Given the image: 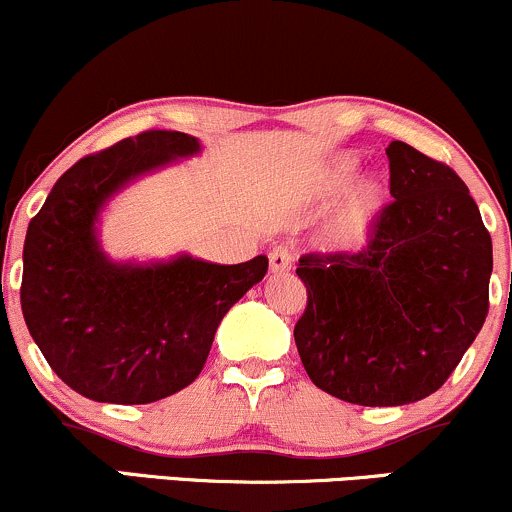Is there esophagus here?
<instances>
[{
	"instance_id": "1",
	"label": "esophagus",
	"mask_w": 512,
	"mask_h": 512,
	"mask_svg": "<svg viewBox=\"0 0 512 512\" xmlns=\"http://www.w3.org/2000/svg\"><path fill=\"white\" fill-rule=\"evenodd\" d=\"M292 261L294 258H292L290 249H285V246H275L268 256L270 273H287V270L292 268Z\"/></svg>"
}]
</instances>
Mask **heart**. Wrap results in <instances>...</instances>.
Wrapping results in <instances>:
<instances>
[{
  "label": "heart",
  "instance_id": "heart-1",
  "mask_svg": "<svg viewBox=\"0 0 512 512\" xmlns=\"http://www.w3.org/2000/svg\"><path fill=\"white\" fill-rule=\"evenodd\" d=\"M357 167L359 160L354 155H338L335 160H330L309 186L311 201L321 203V206L333 203L350 186ZM386 201L388 184L378 174H369L362 182L354 184V189L345 196V201L335 210L333 218L328 220L326 232H323V242L328 249L342 251V254L362 249L374 234Z\"/></svg>",
  "mask_w": 512,
  "mask_h": 512
}]
</instances>
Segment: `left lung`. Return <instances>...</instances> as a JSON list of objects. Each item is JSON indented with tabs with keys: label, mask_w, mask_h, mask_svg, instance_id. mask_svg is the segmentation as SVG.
Returning <instances> with one entry per match:
<instances>
[{
	"label": "left lung",
	"mask_w": 512,
	"mask_h": 512,
	"mask_svg": "<svg viewBox=\"0 0 512 512\" xmlns=\"http://www.w3.org/2000/svg\"><path fill=\"white\" fill-rule=\"evenodd\" d=\"M390 196L366 249L304 254L306 309L294 326L314 386L364 407L436 393L489 314L491 234L465 182L393 141Z\"/></svg>",
	"instance_id": "left-lung-1"
}]
</instances>
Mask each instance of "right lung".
Returning <instances> with one entry per match:
<instances>
[{
  "instance_id": "right-lung-1",
  "label": "right lung",
  "mask_w": 512,
  "mask_h": 512,
  "mask_svg": "<svg viewBox=\"0 0 512 512\" xmlns=\"http://www.w3.org/2000/svg\"><path fill=\"white\" fill-rule=\"evenodd\" d=\"M198 150V138L182 131L124 138L69 167L30 220L23 318L54 374L83 398L148 405L194 383L222 316L268 273L266 256L237 266L189 254L117 263L102 251L105 203L134 179Z\"/></svg>"
}]
</instances>
